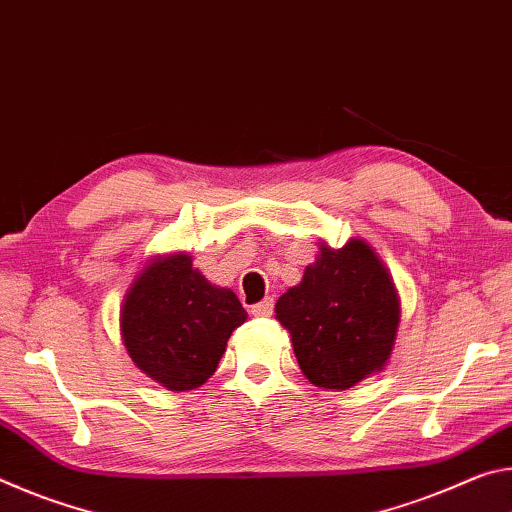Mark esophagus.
Masks as SVG:
<instances>
[{
  "label": "esophagus",
  "mask_w": 512,
  "mask_h": 512,
  "mask_svg": "<svg viewBox=\"0 0 512 512\" xmlns=\"http://www.w3.org/2000/svg\"><path fill=\"white\" fill-rule=\"evenodd\" d=\"M250 314H253L255 318H268V316L273 314V300L271 298L262 300V302H259V305H255L253 309H250Z\"/></svg>",
  "instance_id": "obj_1"
}]
</instances>
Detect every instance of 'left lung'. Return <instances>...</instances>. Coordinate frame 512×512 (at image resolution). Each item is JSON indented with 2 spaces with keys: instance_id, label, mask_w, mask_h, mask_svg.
Here are the masks:
<instances>
[{
  "instance_id": "8db88e82",
  "label": "left lung",
  "mask_w": 512,
  "mask_h": 512,
  "mask_svg": "<svg viewBox=\"0 0 512 512\" xmlns=\"http://www.w3.org/2000/svg\"><path fill=\"white\" fill-rule=\"evenodd\" d=\"M400 293L368 241L343 248L320 241L300 284L275 302L298 366L318 388L348 391L391 359L400 329Z\"/></svg>"
}]
</instances>
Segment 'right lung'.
I'll return each mask as SVG.
<instances>
[{"instance_id":"add662e5","label":"right lung","mask_w":512,"mask_h":512,"mask_svg":"<svg viewBox=\"0 0 512 512\" xmlns=\"http://www.w3.org/2000/svg\"><path fill=\"white\" fill-rule=\"evenodd\" d=\"M246 318L235 291L207 280L192 255L171 253L153 257L135 275L119 309V332L146 377L187 393L214 375Z\"/></svg>"}]
</instances>
